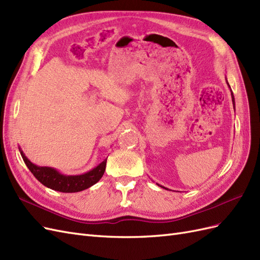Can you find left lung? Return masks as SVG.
Masks as SVG:
<instances>
[{
	"label": "left lung",
	"mask_w": 260,
	"mask_h": 260,
	"mask_svg": "<svg viewBox=\"0 0 260 260\" xmlns=\"http://www.w3.org/2000/svg\"><path fill=\"white\" fill-rule=\"evenodd\" d=\"M226 83H228V81H226ZM228 85H229V83H228ZM229 87H230V85H229ZM231 94H232V102H233V105H234V107H235V101H234V95H233V93L231 92ZM159 185V184H158ZM159 186L160 187H162V188H166V187H163V186H161V185H159ZM166 189H168V188H166Z\"/></svg>",
	"instance_id": "obj_1"
}]
</instances>
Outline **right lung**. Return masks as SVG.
I'll use <instances>...</instances> for the list:
<instances>
[{
  "label": "right lung",
  "instance_id": "obj_1",
  "mask_svg": "<svg viewBox=\"0 0 260 260\" xmlns=\"http://www.w3.org/2000/svg\"><path fill=\"white\" fill-rule=\"evenodd\" d=\"M19 152L27 168L30 170V172L37 180L42 183L44 186L62 192H77L87 189L97 183L106 171L107 159L87 173L80 175H64L53 168L38 167L34 165L32 162L28 160L20 148Z\"/></svg>",
  "mask_w": 260,
  "mask_h": 260
}]
</instances>
